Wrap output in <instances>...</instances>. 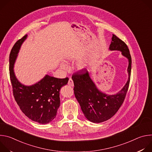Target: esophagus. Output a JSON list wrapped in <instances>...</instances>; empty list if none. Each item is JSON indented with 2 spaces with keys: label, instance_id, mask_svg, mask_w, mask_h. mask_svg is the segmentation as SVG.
<instances>
[{
  "label": "esophagus",
  "instance_id": "34e87169",
  "mask_svg": "<svg viewBox=\"0 0 152 152\" xmlns=\"http://www.w3.org/2000/svg\"><path fill=\"white\" fill-rule=\"evenodd\" d=\"M68 85H70V86H74L73 81V80H72L71 78H70V79H69V80Z\"/></svg>",
  "mask_w": 152,
  "mask_h": 152
}]
</instances>
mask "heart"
Listing matches in <instances>:
<instances>
[{"instance_id":"heart-1","label":"heart","mask_w":152,"mask_h":152,"mask_svg":"<svg viewBox=\"0 0 152 152\" xmlns=\"http://www.w3.org/2000/svg\"><path fill=\"white\" fill-rule=\"evenodd\" d=\"M88 64V61H86V59H81L80 61H79L77 64H76V67L78 70H82L85 69L86 67H87ZM59 66L61 67V69H62L64 71H67L69 69V67L67 65L66 63H61Z\"/></svg>"}]
</instances>
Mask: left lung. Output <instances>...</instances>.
<instances>
[{
  "mask_svg": "<svg viewBox=\"0 0 152 152\" xmlns=\"http://www.w3.org/2000/svg\"><path fill=\"white\" fill-rule=\"evenodd\" d=\"M110 50H118L128 59V79L117 93L107 94L100 91L90 76L88 70H82L72 76L74 93L86 118L93 123H99L114 116L124 102L130 82L132 59L126 43L113 35Z\"/></svg>",
  "mask_w": 152,
  "mask_h": 152,
  "instance_id": "obj_1",
  "label": "left lung"
}]
</instances>
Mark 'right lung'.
Instances as JSON below:
<instances>
[{
    "label": "right lung",
    "instance_id": "1",
    "mask_svg": "<svg viewBox=\"0 0 152 152\" xmlns=\"http://www.w3.org/2000/svg\"><path fill=\"white\" fill-rule=\"evenodd\" d=\"M28 35L18 40L10 55V75L15 101L25 115L39 124H48L55 117L60 106L59 91L69 78L58 79L48 75L32 85L21 83L15 76L14 67L20 48Z\"/></svg>",
    "mask_w": 152,
    "mask_h": 152
}]
</instances>
